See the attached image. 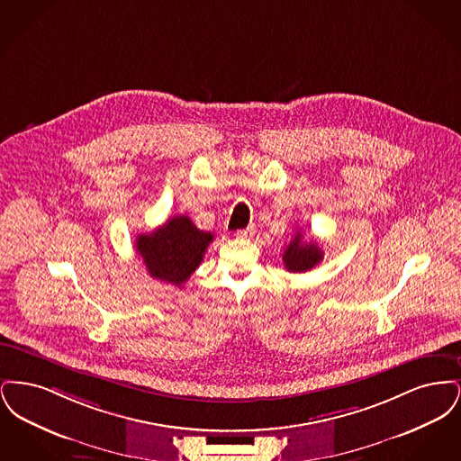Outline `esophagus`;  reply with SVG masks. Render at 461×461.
Listing matches in <instances>:
<instances>
[{
  "label": "esophagus",
  "mask_w": 461,
  "mask_h": 461,
  "mask_svg": "<svg viewBox=\"0 0 461 461\" xmlns=\"http://www.w3.org/2000/svg\"><path fill=\"white\" fill-rule=\"evenodd\" d=\"M256 235V226H249V228H245V230H239L237 231V239H241V240H249V239H252Z\"/></svg>",
  "instance_id": "1"
}]
</instances>
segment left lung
Returning <instances> with one entry per match:
<instances>
[{
	"label": "left lung",
	"mask_w": 461,
	"mask_h": 461,
	"mask_svg": "<svg viewBox=\"0 0 461 461\" xmlns=\"http://www.w3.org/2000/svg\"><path fill=\"white\" fill-rule=\"evenodd\" d=\"M284 263L292 273H306L323 259V250L316 241H303V233L297 230L294 239L284 250Z\"/></svg>",
	"instance_id": "8db88e82"
}]
</instances>
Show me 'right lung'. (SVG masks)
Here are the masks:
<instances>
[{"instance_id":"1","label":"right lung","mask_w":461,"mask_h":461,"mask_svg":"<svg viewBox=\"0 0 461 461\" xmlns=\"http://www.w3.org/2000/svg\"><path fill=\"white\" fill-rule=\"evenodd\" d=\"M212 239V233L198 230L188 216L177 214L152 233L138 235L136 250L152 278L181 286L203 261Z\"/></svg>"}]
</instances>
